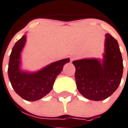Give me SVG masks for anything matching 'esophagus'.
<instances>
[{
  "label": "esophagus",
  "instance_id": "esophagus-1",
  "mask_svg": "<svg viewBox=\"0 0 128 128\" xmlns=\"http://www.w3.org/2000/svg\"><path fill=\"white\" fill-rule=\"evenodd\" d=\"M76 56H72V58H70V61H71V62H72V61H74V60H76Z\"/></svg>",
  "mask_w": 128,
  "mask_h": 128
}]
</instances>
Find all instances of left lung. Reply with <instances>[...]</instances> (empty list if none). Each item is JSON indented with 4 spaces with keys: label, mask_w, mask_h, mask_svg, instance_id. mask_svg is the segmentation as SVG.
<instances>
[{
    "label": "left lung",
    "mask_w": 128,
    "mask_h": 128,
    "mask_svg": "<svg viewBox=\"0 0 128 128\" xmlns=\"http://www.w3.org/2000/svg\"><path fill=\"white\" fill-rule=\"evenodd\" d=\"M76 68L75 79L78 91L87 99L100 101L117 90L123 74V60L118 41L106 34L103 62L97 59L72 62Z\"/></svg>",
    "instance_id": "left-lung-1"
}]
</instances>
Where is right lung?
Segmentation results:
<instances>
[{
    "label": "right lung",
    "mask_w": 128,
    "mask_h": 128,
    "mask_svg": "<svg viewBox=\"0 0 128 128\" xmlns=\"http://www.w3.org/2000/svg\"><path fill=\"white\" fill-rule=\"evenodd\" d=\"M25 42L26 36H23L12 48L8 68L9 80L14 91L22 98L27 101H36L52 90L54 80L70 59L54 62L32 74L22 72L19 68L20 55Z\"/></svg>",
    "instance_id": "add662e5"
}]
</instances>
